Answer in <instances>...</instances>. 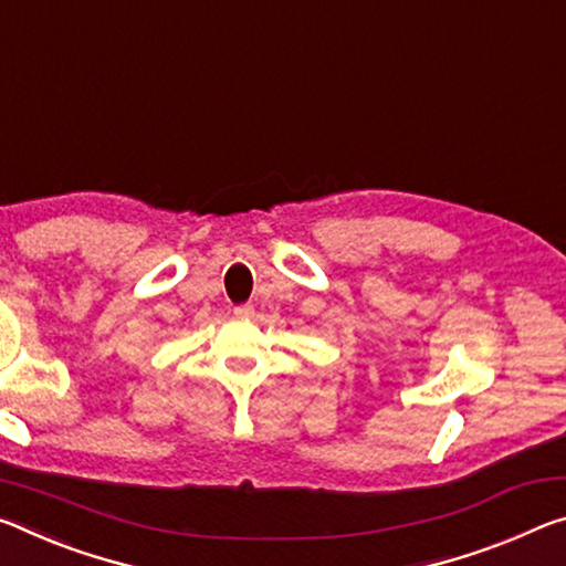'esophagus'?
<instances>
[{
  "instance_id": "34e87169",
  "label": "esophagus",
  "mask_w": 566,
  "mask_h": 566,
  "mask_svg": "<svg viewBox=\"0 0 566 566\" xmlns=\"http://www.w3.org/2000/svg\"><path fill=\"white\" fill-rule=\"evenodd\" d=\"M234 315H237V317H251V315H254V304H249V302L237 304Z\"/></svg>"
}]
</instances>
